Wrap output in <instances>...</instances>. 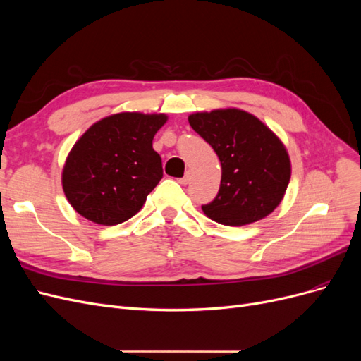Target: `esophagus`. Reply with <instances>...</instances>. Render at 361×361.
I'll return each instance as SVG.
<instances>
[{
	"instance_id": "34e87169",
	"label": "esophagus",
	"mask_w": 361,
	"mask_h": 361,
	"mask_svg": "<svg viewBox=\"0 0 361 361\" xmlns=\"http://www.w3.org/2000/svg\"><path fill=\"white\" fill-rule=\"evenodd\" d=\"M178 182L180 183V185H187L188 182H190V174L187 173V174H185V176L183 178H180V179H178Z\"/></svg>"
}]
</instances>
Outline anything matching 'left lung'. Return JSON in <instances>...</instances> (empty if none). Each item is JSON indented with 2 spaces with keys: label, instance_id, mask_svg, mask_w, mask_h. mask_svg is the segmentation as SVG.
Segmentation results:
<instances>
[{
  "label": "left lung",
  "instance_id": "left-lung-1",
  "mask_svg": "<svg viewBox=\"0 0 361 361\" xmlns=\"http://www.w3.org/2000/svg\"><path fill=\"white\" fill-rule=\"evenodd\" d=\"M188 122L221 162L220 190L202 206L206 216L224 226H245L274 211L290 179V159L280 138L238 108L194 113Z\"/></svg>",
  "mask_w": 361,
  "mask_h": 361
}]
</instances>
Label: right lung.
I'll return each mask as SVG.
<instances>
[{"instance_id": "obj_1", "label": "right lung", "mask_w": 361, "mask_h": 361, "mask_svg": "<svg viewBox=\"0 0 361 361\" xmlns=\"http://www.w3.org/2000/svg\"><path fill=\"white\" fill-rule=\"evenodd\" d=\"M166 122V114L118 113L87 129L61 174L73 209L102 226L134 216L162 178L161 157L152 141Z\"/></svg>"}]
</instances>
